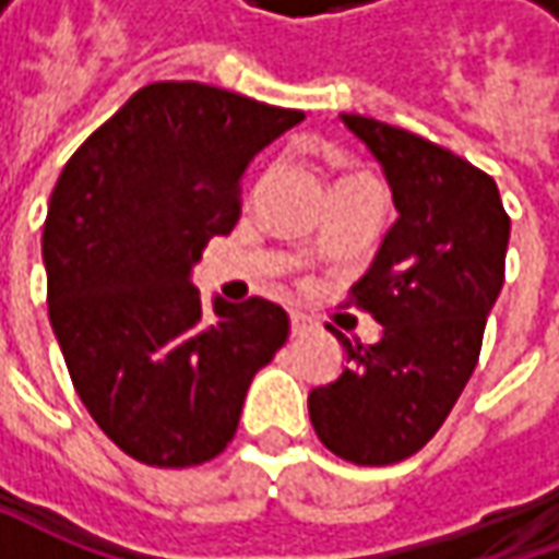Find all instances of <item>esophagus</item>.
<instances>
[{"instance_id": "obj_1", "label": "esophagus", "mask_w": 559, "mask_h": 559, "mask_svg": "<svg viewBox=\"0 0 559 559\" xmlns=\"http://www.w3.org/2000/svg\"><path fill=\"white\" fill-rule=\"evenodd\" d=\"M289 323H292V335L308 333V330H311V326H313L311 317H305V313H298V311L289 313Z\"/></svg>"}]
</instances>
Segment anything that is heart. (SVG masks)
<instances>
[{
  "mask_svg": "<svg viewBox=\"0 0 559 559\" xmlns=\"http://www.w3.org/2000/svg\"><path fill=\"white\" fill-rule=\"evenodd\" d=\"M348 177H352V174H348Z\"/></svg>",
  "mask_w": 559,
  "mask_h": 559,
  "instance_id": "heart-1",
  "label": "heart"
}]
</instances>
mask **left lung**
Wrapping results in <instances>:
<instances>
[{
	"mask_svg": "<svg viewBox=\"0 0 559 559\" xmlns=\"http://www.w3.org/2000/svg\"><path fill=\"white\" fill-rule=\"evenodd\" d=\"M342 123L382 167L397 221L352 286L382 335L360 345L330 330L348 367L311 389L308 411L335 457L385 466L439 432L476 370L504 286L510 217L495 180L454 152L373 118Z\"/></svg>",
	"mask_w": 559,
	"mask_h": 559,
	"instance_id": "8db88e82",
	"label": "left lung"
}]
</instances>
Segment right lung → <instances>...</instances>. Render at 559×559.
<instances>
[{"mask_svg":"<svg viewBox=\"0 0 559 559\" xmlns=\"http://www.w3.org/2000/svg\"><path fill=\"white\" fill-rule=\"evenodd\" d=\"M305 115L207 83H148L64 164L43 226L49 323L98 429L148 466L236 436L254 373L289 335L280 305L192 286L239 221L248 164Z\"/></svg>","mask_w":559,"mask_h":559,"instance_id":"1","label":"right lung"}]
</instances>
